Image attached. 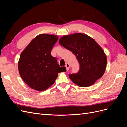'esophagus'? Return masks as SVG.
Masks as SVG:
<instances>
[{"label": "esophagus", "instance_id": "obj_1", "mask_svg": "<svg viewBox=\"0 0 127 127\" xmlns=\"http://www.w3.org/2000/svg\"><path fill=\"white\" fill-rule=\"evenodd\" d=\"M66 67L67 70V71L69 70V68H70V65H69V64L68 63H67L66 64Z\"/></svg>", "mask_w": 127, "mask_h": 127}]
</instances>
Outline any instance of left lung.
Here are the masks:
<instances>
[{
    "label": "left lung",
    "instance_id": "left-lung-1",
    "mask_svg": "<svg viewBox=\"0 0 127 127\" xmlns=\"http://www.w3.org/2000/svg\"><path fill=\"white\" fill-rule=\"evenodd\" d=\"M59 43L74 53L79 62V71L69 75L75 84L83 87L90 86L103 76L106 56L93 39L83 33H75L61 37Z\"/></svg>",
    "mask_w": 127,
    "mask_h": 127
}]
</instances>
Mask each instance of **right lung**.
I'll return each mask as SVG.
<instances>
[{
    "label": "right lung",
    "mask_w": 127,
    "mask_h": 127,
    "mask_svg": "<svg viewBox=\"0 0 127 127\" xmlns=\"http://www.w3.org/2000/svg\"><path fill=\"white\" fill-rule=\"evenodd\" d=\"M58 40V37L55 35L40 34L21 53L18 71L23 81L32 89L47 90L54 84L59 72L66 71V67H60L51 55Z\"/></svg>",
    "instance_id": "obj_1"
}]
</instances>
